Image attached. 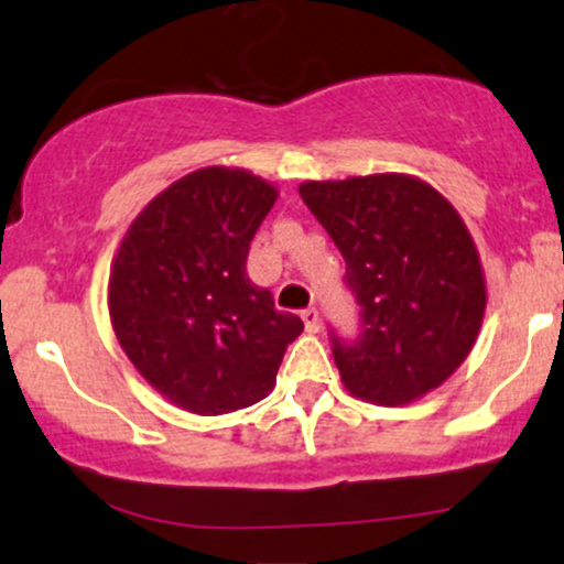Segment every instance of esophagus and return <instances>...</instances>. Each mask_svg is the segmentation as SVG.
<instances>
[{
    "instance_id": "obj_1",
    "label": "esophagus",
    "mask_w": 564,
    "mask_h": 564,
    "mask_svg": "<svg viewBox=\"0 0 564 564\" xmlns=\"http://www.w3.org/2000/svg\"><path fill=\"white\" fill-rule=\"evenodd\" d=\"M301 319H303V324H306V333H319V329H322L319 311H316V308H303Z\"/></svg>"
}]
</instances>
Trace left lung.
Segmentation results:
<instances>
[{
  "instance_id": "8db88e82",
  "label": "left lung",
  "mask_w": 564,
  "mask_h": 564,
  "mask_svg": "<svg viewBox=\"0 0 564 564\" xmlns=\"http://www.w3.org/2000/svg\"><path fill=\"white\" fill-rule=\"evenodd\" d=\"M346 258L359 303L356 340L333 337L335 364L354 395L412 403L456 372L475 346L486 280L454 205L403 174L306 182L297 187Z\"/></svg>"
}]
</instances>
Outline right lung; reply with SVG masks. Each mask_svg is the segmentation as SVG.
<instances>
[{"mask_svg": "<svg viewBox=\"0 0 564 564\" xmlns=\"http://www.w3.org/2000/svg\"><path fill=\"white\" fill-rule=\"evenodd\" d=\"M276 189L242 169L192 171L134 218L110 269V322L137 372L192 414L267 399L303 333L250 282V240Z\"/></svg>", "mask_w": 564, "mask_h": 564, "instance_id": "obj_1", "label": "right lung"}]
</instances>
